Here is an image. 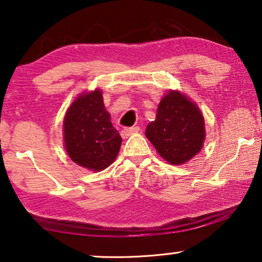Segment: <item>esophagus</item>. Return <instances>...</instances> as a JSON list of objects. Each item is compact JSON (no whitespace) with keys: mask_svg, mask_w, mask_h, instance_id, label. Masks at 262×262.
<instances>
[{"mask_svg":"<svg viewBox=\"0 0 262 262\" xmlns=\"http://www.w3.org/2000/svg\"><path fill=\"white\" fill-rule=\"evenodd\" d=\"M139 131V127L138 126H132V127H125L121 130V137L123 138H126L128 136L132 135V134H136V132Z\"/></svg>","mask_w":262,"mask_h":262,"instance_id":"1","label":"esophagus"}]
</instances>
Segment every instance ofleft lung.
Returning <instances> with one entry per match:
<instances>
[{"label":"left lung","instance_id":"obj_1","mask_svg":"<svg viewBox=\"0 0 262 262\" xmlns=\"http://www.w3.org/2000/svg\"><path fill=\"white\" fill-rule=\"evenodd\" d=\"M145 136L164 160L182 164L203 148L204 117L184 94L169 92L161 100L156 120L146 126Z\"/></svg>","mask_w":262,"mask_h":262}]
</instances>
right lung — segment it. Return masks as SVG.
Segmentation results:
<instances>
[{
    "label": "right lung",
    "instance_id": "obj_1",
    "mask_svg": "<svg viewBox=\"0 0 262 262\" xmlns=\"http://www.w3.org/2000/svg\"><path fill=\"white\" fill-rule=\"evenodd\" d=\"M64 143L70 159L87 169L102 170L116 160L121 137L98 89L78 96L69 107L64 118Z\"/></svg>",
    "mask_w": 262,
    "mask_h": 262
}]
</instances>
